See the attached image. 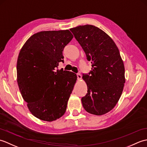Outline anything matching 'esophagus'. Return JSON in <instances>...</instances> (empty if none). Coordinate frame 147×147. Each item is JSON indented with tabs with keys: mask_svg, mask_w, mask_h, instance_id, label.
Wrapping results in <instances>:
<instances>
[{
	"mask_svg": "<svg viewBox=\"0 0 147 147\" xmlns=\"http://www.w3.org/2000/svg\"><path fill=\"white\" fill-rule=\"evenodd\" d=\"M77 78H78V80L80 81L82 79V74H80V73H78V74H77Z\"/></svg>",
	"mask_w": 147,
	"mask_h": 147,
	"instance_id": "34e87169",
	"label": "esophagus"
}]
</instances>
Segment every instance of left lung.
<instances>
[{
	"label": "left lung",
	"instance_id": "obj_1",
	"mask_svg": "<svg viewBox=\"0 0 147 147\" xmlns=\"http://www.w3.org/2000/svg\"><path fill=\"white\" fill-rule=\"evenodd\" d=\"M70 30L92 61L90 75H83L88 93L82 98L88 113L101 115L117 104L123 91L124 65L119 51L110 36L93 25L78 26Z\"/></svg>",
	"mask_w": 147,
	"mask_h": 147
}]
</instances>
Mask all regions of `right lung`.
<instances>
[{
	"mask_svg": "<svg viewBox=\"0 0 147 147\" xmlns=\"http://www.w3.org/2000/svg\"><path fill=\"white\" fill-rule=\"evenodd\" d=\"M73 38L69 30L40 32L28 39L19 54V88L31 113L40 120L55 121L66 111L77 76L56 68Z\"/></svg>",
	"mask_w": 147,
	"mask_h": 147,
	"instance_id": "obj_1",
	"label": "right lung"
}]
</instances>
